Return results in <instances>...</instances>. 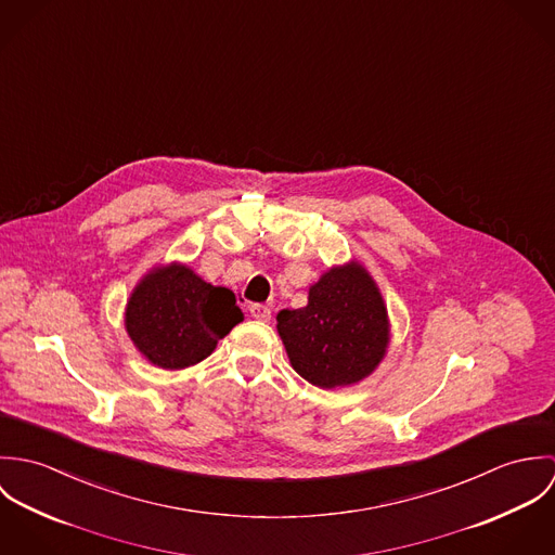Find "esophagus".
<instances>
[{
  "label": "esophagus",
  "mask_w": 555,
  "mask_h": 555,
  "mask_svg": "<svg viewBox=\"0 0 555 555\" xmlns=\"http://www.w3.org/2000/svg\"><path fill=\"white\" fill-rule=\"evenodd\" d=\"M249 317L260 320V322H267L271 318V310L262 304H254V306H249Z\"/></svg>",
  "instance_id": "1"
}]
</instances>
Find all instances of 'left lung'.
Segmentation results:
<instances>
[{"label": "left lung", "instance_id": "left-lung-1", "mask_svg": "<svg viewBox=\"0 0 555 555\" xmlns=\"http://www.w3.org/2000/svg\"><path fill=\"white\" fill-rule=\"evenodd\" d=\"M278 333L301 378L337 389L374 374L387 354L391 322L378 284L359 260H350L320 275L306 308L282 310Z\"/></svg>", "mask_w": 555, "mask_h": 555}]
</instances>
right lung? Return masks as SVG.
Masks as SVG:
<instances>
[{
    "mask_svg": "<svg viewBox=\"0 0 555 555\" xmlns=\"http://www.w3.org/2000/svg\"><path fill=\"white\" fill-rule=\"evenodd\" d=\"M241 320L235 293L205 282L183 262L145 273L124 314L134 348L162 370L201 363Z\"/></svg>",
    "mask_w": 555,
    "mask_h": 555,
    "instance_id": "right-lung-1",
    "label": "right lung"
}]
</instances>
